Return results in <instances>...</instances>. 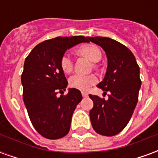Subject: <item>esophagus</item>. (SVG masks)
I'll return each instance as SVG.
<instances>
[{
    "label": "esophagus",
    "instance_id": "obj_1",
    "mask_svg": "<svg viewBox=\"0 0 158 158\" xmlns=\"http://www.w3.org/2000/svg\"><path fill=\"white\" fill-rule=\"evenodd\" d=\"M82 96L83 97H87V96H88V94L86 92H82Z\"/></svg>",
    "mask_w": 158,
    "mask_h": 158
}]
</instances>
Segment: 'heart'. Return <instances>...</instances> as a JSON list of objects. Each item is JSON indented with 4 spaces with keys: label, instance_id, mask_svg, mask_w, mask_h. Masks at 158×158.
I'll list each match as a JSON object with an SVG mask.
<instances>
[{
    "label": "heart",
    "instance_id": "1",
    "mask_svg": "<svg viewBox=\"0 0 158 158\" xmlns=\"http://www.w3.org/2000/svg\"><path fill=\"white\" fill-rule=\"evenodd\" d=\"M79 52L80 54L88 56L92 62H96L102 58V52L98 46H96L92 44L82 45L79 47ZM60 65L62 71L66 73H71L73 68V58L69 53H65L62 56ZM98 81V79L95 74H80V73H75L69 78V85L74 89H80V90H87L89 89L90 86L94 85Z\"/></svg>",
    "mask_w": 158,
    "mask_h": 158
}]
</instances>
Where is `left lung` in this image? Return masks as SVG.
Masks as SVG:
<instances>
[{
  "label": "left lung",
  "instance_id": "obj_1",
  "mask_svg": "<svg viewBox=\"0 0 158 158\" xmlns=\"http://www.w3.org/2000/svg\"><path fill=\"white\" fill-rule=\"evenodd\" d=\"M106 52V75L97 87L106 93L108 100L89 95L94 106L89 118L94 130L105 136H113L124 129L132 117L141 85L139 68L129 48L107 37H89Z\"/></svg>",
  "mask_w": 158,
  "mask_h": 158
}]
</instances>
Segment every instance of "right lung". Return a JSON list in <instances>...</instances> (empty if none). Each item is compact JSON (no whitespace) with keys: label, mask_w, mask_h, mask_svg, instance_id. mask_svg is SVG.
<instances>
[{"label":"right lung","mask_w":158,"mask_h":158,"mask_svg":"<svg viewBox=\"0 0 158 158\" xmlns=\"http://www.w3.org/2000/svg\"><path fill=\"white\" fill-rule=\"evenodd\" d=\"M89 37H56L40 43L26 57L21 76L23 96L33 126L50 139H60L69 132L73 113L82 100L79 89L68 85L60 61L68 49Z\"/></svg>","instance_id":"right-lung-1"}]
</instances>
